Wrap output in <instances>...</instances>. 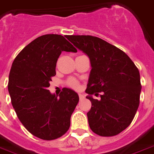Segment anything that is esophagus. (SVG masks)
I'll list each match as a JSON object with an SVG mask.
<instances>
[{
	"mask_svg": "<svg viewBox=\"0 0 154 154\" xmlns=\"http://www.w3.org/2000/svg\"><path fill=\"white\" fill-rule=\"evenodd\" d=\"M79 99L80 100H82V99H85V95H82V94H79Z\"/></svg>",
	"mask_w": 154,
	"mask_h": 154,
	"instance_id": "1",
	"label": "esophagus"
}]
</instances>
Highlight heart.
I'll list each match as a JSON object with an SVG mask.
<instances>
[{"mask_svg":"<svg viewBox=\"0 0 154 154\" xmlns=\"http://www.w3.org/2000/svg\"><path fill=\"white\" fill-rule=\"evenodd\" d=\"M66 85L68 87L75 89V90H78L80 88L79 82L76 79H74V78H69V79L67 80Z\"/></svg>","mask_w":154,"mask_h":154,"instance_id":"b5f03b06","label":"heart"}]
</instances>
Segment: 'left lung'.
Wrapping results in <instances>:
<instances>
[{
  "instance_id": "8db88e82",
  "label": "left lung",
  "mask_w": 154,
  "mask_h": 154,
  "mask_svg": "<svg viewBox=\"0 0 154 154\" xmlns=\"http://www.w3.org/2000/svg\"><path fill=\"white\" fill-rule=\"evenodd\" d=\"M90 59L92 69L85 92L91 102L87 116L90 128L100 136L118 135L128 127L139 105L142 85L139 69L126 53L97 37H66Z\"/></svg>"
}]
</instances>
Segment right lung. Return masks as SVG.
Returning <instances> with one entry per match:
<instances>
[{"label":"right lung","instance_id":"obj_1","mask_svg":"<svg viewBox=\"0 0 154 154\" xmlns=\"http://www.w3.org/2000/svg\"><path fill=\"white\" fill-rule=\"evenodd\" d=\"M63 51L77 49L62 35L41 36L18 54L9 73L8 89L18 118L27 131L44 140L58 139L69 130L79 101L69 88H64L59 98L48 90Z\"/></svg>","mask_w":154,"mask_h":154}]
</instances>
